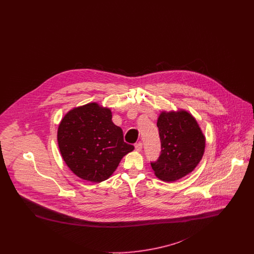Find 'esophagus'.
<instances>
[{"mask_svg":"<svg viewBox=\"0 0 254 254\" xmlns=\"http://www.w3.org/2000/svg\"><path fill=\"white\" fill-rule=\"evenodd\" d=\"M135 149L137 150V151H140V150H142V147H143V144L141 143V142H138V143H136L135 145Z\"/></svg>","mask_w":254,"mask_h":254,"instance_id":"esophagus-1","label":"esophagus"}]
</instances>
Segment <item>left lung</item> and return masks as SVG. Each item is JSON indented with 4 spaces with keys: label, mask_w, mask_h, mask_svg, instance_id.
<instances>
[{
    "label": "left lung",
    "mask_w": 254,
    "mask_h": 254,
    "mask_svg": "<svg viewBox=\"0 0 254 254\" xmlns=\"http://www.w3.org/2000/svg\"><path fill=\"white\" fill-rule=\"evenodd\" d=\"M161 153L150 162L155 175L173 182L190 173L205 150V137L193 117L187 111L162 112L157 121Z\"/></svg>",
    "instance_id": "8db88e82"
}]
</instances>
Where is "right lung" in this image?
Here are the masks:
<instances>
[{"instance_id":"obj_1","label":"right lung","mask_w":254,"mask_h":254,"mask_svg":"<svg viewBox=\"0 0 254 254\" xmlns=\"http://www.w3.org/2000/svg\"><path fill=\"white\" fill-rule=\"evenodd\" d=\"M109 109L96 103L70 110L59 125L61 154L74 174L86 181H105L134 146L124 141Z\"/></svg>"}]
</instances>
